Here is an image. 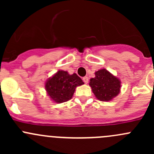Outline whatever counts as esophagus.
<instances>
[{
    "mask_svg": "<svg viewBox=\"0 0 154 154\" xmlns=\"http://www.w3.org/2000/svg\"><path fill=\"white\" fill-rule=\"evenodd\" d=\"M83 82H84L85 83H88V77H83Z\"/></svg>",
    "mask_w": 154,
    "mask_h": 154,
    "instance_id": "esophagus-1",
    "label": "esophagus"
}]
</instances>
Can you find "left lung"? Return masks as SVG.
<instances>
[{
    "label": "left lung",
    "mask_w": 154,
    "mask_h": 154,
    "mask_svg": "<svg viewBox=\"0 0 154 154\" xmlns=\"http://www.w3.org/2000/svg\"><path fill=\"white\" fill-rule=\"evenodd\" d=\"M89 86L98 100L109 101L120 92L121 81L106 69L95 72V77L91 78Z\"/></svg>",
    "instance_id": "obj_1"
}]
</instances>
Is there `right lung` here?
<instances>
[{
    "instance_id": "add662e5",
    "label": "right lung",
    "mask_w": 154,
    "mask_h": 154,
    "mask_svg": "<svg viewBox=\"0 0 154 154\" xmlns=\"http://www.w3.org/2000/svg\"><path fill=\"white\" fill-rule=\"evenodd\" d=\"M84 84L80 77L74 73L69 74L67 71H58L45 83L48 96L56 103H63L71 100L76 87Z\"/></svg>"
}]
</instances>
